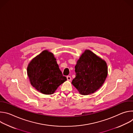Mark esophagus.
I'll use <instances>...</instances> for the list:
<instances>
[{"mask_svg":"<svg viewBox=\"0 0 133 133\" xmlns=\"http://www.w3.org/2000/svg\"><path fill=\"white\" fill-rule=\"evenodd\" d=\"M67 81H71V77L70 76H67Z\"/></svg>","mask_w":133,"mask_h":133,"instance_id":"34e87169","label":"esophagus"}]
</instances>
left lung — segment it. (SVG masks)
<instances>
[{
  "label": "left lung",
  "mask_w": 133,
  "mask_h": 133,
  "mask_svg": "<svg viewBox=\"0 0 133 133\" xmlns=\"http://www.w3.org/2000/svg\"><path fill=\"white\" fill-rule=\"evenodd\" d=\"M75 68L76 77L71 83L84 95L101 88L107 76L106 63L89 50L82 55Z\"/></svg>",
  "instance_id": "obj_1"
}]
</instances>
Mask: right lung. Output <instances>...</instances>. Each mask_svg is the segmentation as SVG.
Segmentation results:
<instances>
[{"label":"right lung","instance_id":"1","mask_svg":"<svg viewBox=\"0 0 133 133\" xmlns=\"http://www.w3.org/2000/svg\"><path fill=\"white\" fill-rule=\"evenodd\" d=\"M52 53L44 50L29 64L27 75L31 85L46 95L53 94L67 80Z\"/></svg>","mask_w":133,"mask_h":133}]
</instances>
